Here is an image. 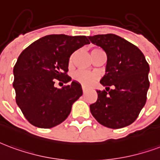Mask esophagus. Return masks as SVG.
Wrapping results in <instances>:
<instances>
[{
    "label": "esophagus",
    "mask_w": 160,
    "mask_h": 160,
    "mask_svg": "<svg viewBox=\"0 0 160 160\" xmlns=\"http://www.w3.org/2000/svg\"><path fill=\"white\" fill-rule=\"evenodd\" d=\"M82 91H83L84 94H85V93H86V88H85V87H82Z\"/></svg>",
    "instance_id": "1"
}]
</instances>
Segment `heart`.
<instances>
[{"label": "heart", "instance_id": "heart-1", "mask_svg": "<svg viewBox=\"0 0 160 160\" xmlns=\"http://www.w3.org/2000/svg\"><path fill=\"white\" fill-rule=\"evenodd\" d=\"M73 60V57L71 58V61ZM74 79L86 86H92V84L94 83V81L97 79V75L93 73H89V72H86V71L80 70L76 72L74 74Z\"/></svg>", "mask_w": 160, "mask_h": 160}]
</instances>
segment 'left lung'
<instances>
[{
	"label": "left lung",
	"mask_w": 160,
	"mask_h": 160,
	"mask_svg": "<svg viewBox=\"0 0 160 160\" xmlns=\"http://www.w3.org/2000/svg\"><path fill=\"white\" fill-rule=\"evenodd\" d=\"M88 38L107 54L105 74L100 83L109 89L97 90L98 100L90 105L91 113L106 127H125L137 119L146 103L149 65L138 47L120 36L107 34ZM109 86L113 89L109 90Z\"/></svg>",
	"instance_id": "8db88e82"
}]
</instances>
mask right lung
I'll return each mask as SVG.
<instances>
[{"mask_svg": "<svg viewBox=\"0 0 160 160\" xmlns=\"http://www.w3.org/2000/svg\"><path fill=\"white\" fill-rule=\"evenodd\" d=\"M90 41L86 36L49 35L22 52L13 68L16 102L31 125L52 128L67 119L74 102L82 95L81 85L73 80L62 88L56 80L68 83L69 58Z\"/></svg>", "mask_w": 160, "mask_h": 160, "instance_id": "obj_1", "label": "right lung"}]
</instances>
